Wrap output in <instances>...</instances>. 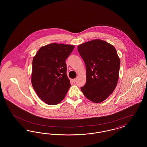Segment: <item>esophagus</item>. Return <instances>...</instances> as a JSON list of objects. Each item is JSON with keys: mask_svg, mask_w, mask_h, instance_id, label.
<instances>
[{"mask_svg": "<svg viewBox=\"0 0 147 147\" xmlns=\"http://www.w3.org/2000/svg\"><path fill=\"white\" fill-rule=\"evenodd\" d=\"M73 80V82H74V83H76V81H77V78H75V79H73V80Z\"/></svg>", "mask_w": 147, "mask_h": 147, "instance_id": "esophagus-1", "label": "esophagus"}]
</instances>
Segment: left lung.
<instances>
[{
	"label": "left lung",
	"mask_w": 147,
	"mask_h": 147,
	"mask_svg": "<svg viewBox=\"0 0 147 147\" xmlns=\"http://www.w3.org/2000/svg\"><path fill=\"white\" fill-rule=\"evenodd\" d=\"M86 69V82L81 88L85 96L100 103L111 94L119 78L120 59L115 48L101 40H94L78 46Z\"/></svg>",
	"instance_id": "left-lung-1"
}]
</instances>
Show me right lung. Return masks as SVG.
Returning a JSON list of instances; mask_svg holds the SVG:
<instances>
[{
  "instance_id": "obj_1",
  "label": "right lung",
  "mask_w": 147,
  "mask_h": 147,
  "mask_svg": "<svg viewBox=\"0 0 147 147\" xmlns=\"http://www.w3.org/2000/svg\"><path fill=\"white\" fill-rule=\"evenodd\" d=\"M74 47L51 43L41 47L33 58L32 85L38 96L47 104L59 103L70 88L65 62Z\"/></svg>"
}]
</instances>
